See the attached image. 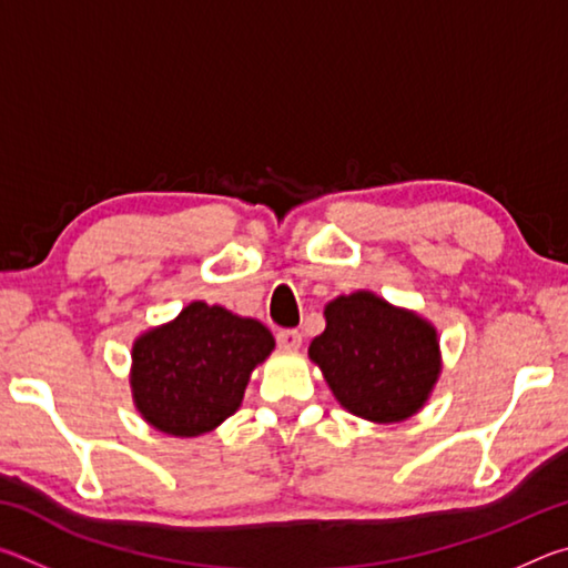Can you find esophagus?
<instances>
[{"label": "esophagus", "mask_w": 568, "mask_h": 568, "mask_svg": "<svg viewBox=\"0 0 568 568\" xmlns=\"http://www.w3.org/2000/svg\"><path fill=\"white\" fill-rule=\"evenodd\" d=\"M275 341H277V345H281V348H291V351H295V348H301L303 335L297 333V331H277Z\"/></svg>", "instance_id": "obj_1"}]
</instances>
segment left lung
Here are the masks:
<instances>
[{"mask_svg": "<svg viewBox=\"0 0 568 568\" xmlns=\"http://www.w3.org/2000/svg\"><path fill=\"white\" fill-rule=\"evenodd\" d=\"M307 353L343 408L378 423L413 416L440 373L436 331L365 291L328 303Z\"/></svg>", "mask_w": 568, "mask_h": 568, "instance_id": "8db88e82", "label": "left lung"}]
</instances>
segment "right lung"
I'll return each instance as SVG.
<instances>
[{
	"label": "right lung",
	"mask_w": 568,
	"mask_h": 568,
	"mask_svg": "<svg viewBox=\"0 0 568 568\" xmlns=\"http://www.w3.org/2000/svg\"><path fill=\"white\" fill-rule=\"evenodd\" d=\"M263 323L225 307L190 303L132 348V393L162 434L200 436L237 410L250 371L273 351Z\"/></svg>",
	"instance_id": "obj_1"
}]
</instances>
